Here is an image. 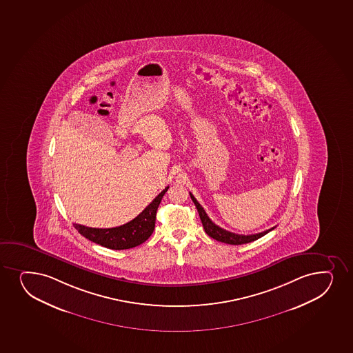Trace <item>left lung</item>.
I'll return each mask as SVG.
<instances>
[{
	"label": "left lung",
	"instance_id": "obj_1",
	"mask_svg": "<svg viewBox=\"0 0 353 353\" xmlns=\"http://www.w3.org/2000/svg\"><path fill=\"white\" fill-rule=\"evenodd\" d=\"M190 195H191V199L193 200L196 210H198L200 219H201L203 228H205V232H206L207 234L210 235L211 238L218 240L220 243H230V245H243V243H252V241L259 239V238H261L263 235L268 234V232H271L272 230L276 228V227H272L270 230L260 232V233H256V234H235V233L226 231V230H223V228L218 226V225H215V223L208 218V215L206 214V212L203 210V206L196 201L194 195L192 194V193H190Z\"/></svg>",
	"mask_w": 353,
	"mask_h": 353
}]
</instances>
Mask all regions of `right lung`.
<instances>
[{"instance_id":"obj_1","label":"right lung","mask_w":353,"mask_h":353,"mask_svg":"<svg viewBox=\"0 0 353 353\" xmlns=\"http://www.w3.org/2000/svg\"><path fill=\"white\" fill-rule=\"evenodd\" d=\"M168 188L170 187H166L137 218L125 225L113 228H93L74 223V227L87 239L110 250H127L139 246L154 231L155 215L162 196Z\"/></svg>"}]
</instances>
